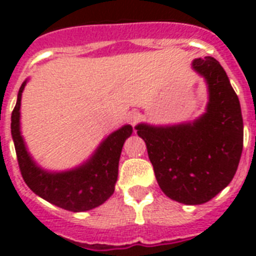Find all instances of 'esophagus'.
<instances>
[{"label":"esophagus","mask_w":256,"mask_h":256,"mask_svg":"<svg viewBox=\"0 0 256 256\" xmlns=\"http://www.w3.org/2000/svg\"><path fill=\"white\" fill-rule=\"evenodd\" d=\"M140 112H132V114H130V116H128V120H130V124H136V122H138V120H140Z\"/></svg>","instance_id":"obj_1"}]
</instances>
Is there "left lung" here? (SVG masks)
Segmentation results:
<instances>
[{"mask_svg": "<svg viewBox=\"0 0 256 256\" xmlns=\"http://www.w3.org/2000/svg\"><path fill=\"white\" fill-rule=\"evenodd\" d=\"M192 69L207 82L206 112L175 126L140 124L136 132L160 190L179 203L202 204L234 178L243 150V118L238 96L215 58H196Z\"/></svg>", "mask_w": 256, "mask_h": 256, "instance_id": "left-lung-1", "label": "left lung"}]
</instances>
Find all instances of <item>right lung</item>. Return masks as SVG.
Wrapping results in <instances>:
<instances>
[{
    "label": "right lung",
    "mask_w": 256,
    "mask_h": 256,
    "mask_svg": "<svg viewBox=\"0 0 256 256\" xmlns=\"http://www.w3.org/2000/svg\"><path fill=\"white\" fill-rule=\"evenodd\" d=\"M25 85L24 82L20 88L17 104L12 112V136L25 183L38 196L65 210L80 212L100 206L114 192L122 146L132 136V128L126 124L112 132L100 144L94 156L80 168L64 172L42 170L26 152L20 132V108Z\"/></svg>",
    "instance_id": "right-lung-1"
}]
</instances>
